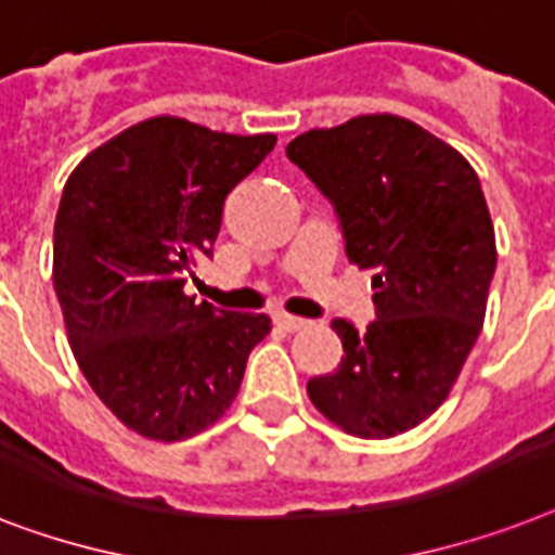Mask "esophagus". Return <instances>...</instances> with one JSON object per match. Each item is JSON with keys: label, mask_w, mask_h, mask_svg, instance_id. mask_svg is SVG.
<instances>
[{"label": "esophagus", "mask_w": 555, "mask_h": 555, "mask_svg": "<svg viewBox=\"0 0 555 555\" xmlns=\"http://www.w3.org/2000/svg\"><path fill=\"white\" fill-rule=\"evenodd\" d=\"M274 326L283 332H300L309 326V321H304V318H295V314H286V312H278L274 314Z\"/></svg>", "instance_id": "obj_1"}]
</instances>
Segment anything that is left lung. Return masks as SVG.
<instances>
[{
  "label": "left lung",
  "mask_w": 555,
  "mask_h": 555,
  "mask_svg": "<svg viewBox=\"0 0 555 555\" xmlns=\"http://www.w3.org/2000/svg\"><path fill=\"white\" fill-rule=\"evenodd\" d=\"M286 157L335 208L349 263L375 272V321H332L344 358L306 392L349 436H401L444 403L485 323L495 234L478 175L392 114L306 131Z\"/></svg>",
  "instance_id": "left-lung-1"
}]
</instances>
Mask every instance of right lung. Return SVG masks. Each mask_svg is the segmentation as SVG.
Listing matches in <instances>:
<instances>
[{"label": "right lung", "instance_id": "right-lung-1", "mask_svg": "<svg viewBox=\"0 0 555 555\" xmlns=\"http://www.w3.org/2000/svg\"><path fill=\"white\" fill-rule=\"evenodd\" d=\"M274 134H220L154 117L88 154L53 225V289L79 370L128 429L183 441L241 389L266 314L197 304L183 286L211 257L225 197Z\"/></svg>", "mask_w": 555, "mask_h": 555}]
</instances>
